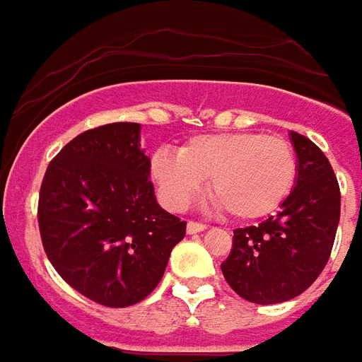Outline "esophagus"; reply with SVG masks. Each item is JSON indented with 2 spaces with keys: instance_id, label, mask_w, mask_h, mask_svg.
<instances>
[{
  "instance_id": "esophagus-1",
  "label": "esophagus",
  "mask_w": 362,
  "mask_h": 362,
  "mask_svg": "<svg viewBox=\"0 0 362 362\" xmlns=\"http://www.w3.org/2000/svg\"><path fill=\"white\" fill-rule=\"evenodd\" d=\"M205 224H202V222H194V221H189L187 222V231L189 233H199V231L205 230Z\"/></svg>"
}]
</instances>
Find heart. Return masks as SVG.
I'll list each match as a JSON object with an SVG mask.
<instances>
[{
    "instance_id": "b5f03b06",
    "label": "heart",
    "mask_w": 362,
    "mask_h": 362,
    "mask_svg": "<svg viewBox=\"0 0 362 362\" xmlns=\"http://www.w3.org/2000/svg\"><path fill=\"white\" fill-rule=\"evenodd\" d=\"M151 175L172 209H185L209 179L211 196L228 215L256 221L284 204L297 179L290 141L263 132L194 136L179 153L158 149Z\"/></svg>"
}]
</instances>
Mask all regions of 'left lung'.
I'll list each match as a JSON object with an SVG mask.
<instances>
[{"instance_id": "left-lung-1", "label": "left lung", "mask_w": 362, "mask_h": 362, "mask_svg": "<svg viewBox=\"0 0 362 362\" xmlns=\"http://www.w3.org/2000/svg\"><path fill=\"white\" fill-rule=\"evenodd\" d=\"M297 153V181L276 216L258 226L233 230L221 269L237 296L258 305L300 296L331 256L340 221V187L323 151L290 132Z\"/></svg>"}]
</instances>
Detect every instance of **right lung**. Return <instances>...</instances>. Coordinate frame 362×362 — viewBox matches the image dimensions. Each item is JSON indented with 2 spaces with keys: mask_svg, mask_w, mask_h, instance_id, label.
Returning a JSON list of instances; mask_svg holds the SVG:
<instances>
[{
  "mask_svg": "<svg viewBox=\"0 0 362 362\" xmlns=\"http://www.w3.org/2000/svg\"><path fill=\"white\" fill-rule=\"evenodd\" d=\"M138 123L78 134L52 158L39 192L40 239L59 276L103 306L151 293L187 222L157 204Z\"/></svg>",
  "mask_w": 362,
  "mask_h": 362,
  "instance_id": "right-lung-1",
  "label": "right lung"
}]
</instances>
